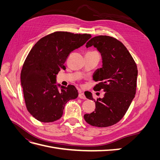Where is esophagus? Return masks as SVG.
<instances>
[{"label":"esophagus","mask_w":160,"mask_h":160,"mask_svg":"<svg viewBox=\"0 0 160 160\" xmlns=\"http://www.w3.org/2000/svg\"><path fill=\"white\" fill-rule=\"evenodd\" d=\"M79 98L80 99H85L86 98L85 95H84V93H82L81 91H79Z\"/></svg>","instance_id":"esophagus-1"}]
</instances>
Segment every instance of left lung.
<instances>
[{
  "label": "left lung",
  "instance_id": "1",
  "mask_svg": "<svg viewBox=\"0 0 160 160\" xmlns=\"http://www.w3.org/2000/svg\"><path fill=\"white\" fill-rule=\"evenodd\" d=\"M94 46L102 57V67L96 71L94 80L98 81L93 89L104 92L103 98L96 100L91 93L86 98L94 100L95 109L85 114V122L99 128L111 126L123 118L136 91L138 68L133 57L122 42L106 35L97 36L87 42Z\"/></svg>",
  "mask_w": 160,
  "mask_h": 160
}]
</instances>
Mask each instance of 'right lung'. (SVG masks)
Instances as JSON below:
<instances>
[{
  "label": "right lung",
  "mask_w": 160,
  "mask_h": 160,
  "mask_svg": "<svg viewBox=\"0 0 160 160\" xmlns=\"http://www.w3.org/2000/svg\"><path fill=\"white\" fill-rule=\"evenodd\" d=\"M89 34L57 31L41 38L33 46L24 62L21 81L26 107L41 122L59 119L68 101L78 97L75 87L56 85V75L70 53L83 46Z\"/></svg>",
  "instance_id": "1"
}]
</instances>
